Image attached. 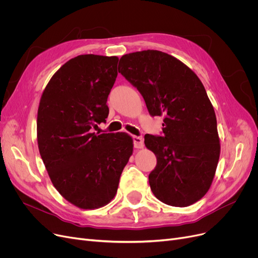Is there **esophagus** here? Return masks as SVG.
Returning <instances> with one entry per match:
<instances>
[{
  "label": "esophagus",
  "instance_id": "esophagus-1",
  "mask_svg": "<svg viewBox=\"0 0 258 258\" xmlns=\"http://www.w3.org/2000/svg\"><path fill=\"white\" fill-rule=\"evenodd\" d=\"M133 140H134V146H135V148H142V147L144 146L143 139H142L141 137L133 136Z\"/></svg>",
  "mask_w": 258,
  "mask_h": 258
}]
</instances>
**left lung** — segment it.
<instances>
[{
    "mask_svg": "<svg viewBox=\"0 0 258 258\" xmlns=\"http://www.w3.org/2000/svg\"><path fill=\"white\" fill-rule=\"evenodd\" d=\"M119 63V73L140 92L148 113L164 115L162 136H144L157 157L148 175L153 194L170 206L192 205L209 190L221 152L204 86L186 64L158 50L125 54Z\"/></svg>",
    "mask_w": 258,
    "mask_h": 258,
    "instance_id": "1",
    "label": "left lung"
}]
</instances>
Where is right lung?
Masks as SVG:
<instances>
[{"instance_id":"add662e5","label":"right lung","mask_w":258,"mask_h":258,"mask_svg":"<svg viewBox=\"0 0 258 258\" xmlns=\"http://www.w3.org/2000/svg\"><path fill=\"white\" fill-rule=\"evenodd\" d=\"M117 56L78 55L45 88L37 111V144L52 184L71 204L97 209L110 203L133 154L126 133L96 135L117 77Z\"/></svg>"}]
</instances>
